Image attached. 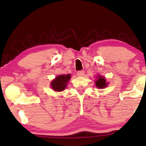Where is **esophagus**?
Here are the masks:
<instances>
[{"label":"esophagus","mask_w":146,"mask_h":146,"mask_svg":"<svg viewBox=\"0 0 146 146\" xmlns=\"http://www.w3.org/2000/svg\"><path fill=\"white\" fill-rule=\"evenodd\" d=\"M77 75H78V76H83L84 75V71H78L77 72Z\"/></svg>","instance_id":"obj_1"}]
</instances>
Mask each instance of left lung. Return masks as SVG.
I'll return each instance as SVG.
<instances>
[{
    "label": "left lung",
    "instance_id": "1",
    "mask_svg": "<svg viewBox=\"0 0 146 146\" xmlns=\"http://www.w3.org/2000/svg\"><path fill=\"white\" fill-rule=\"evenodd\" d=\"M98 80H96L95 82V85L96 86L99 88H103L106 87L108 83H106V79L104 78V77L102 76H98Z\"/></svg>",
    "mask_w": 146,
    "mask_h": 146
}]
</instances>
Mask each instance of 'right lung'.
<instances>
[{
  "label": "right lung",
  "instance_id": "right-lung-1",
  "mask_svg": "<svg viewBox=\"0 0 146 146\" xmlns=\"http://www.w3.org/2000/svg\"><path fill=\"white\" fill-rule=\"evenodd\" d=\"M71 78V75H61L58 76L51 82V87L56 91H62L65 89L66 84Z\"/></svg>",
  "mask_w": 146,
  "mask_h": 146
}]
</instances>
